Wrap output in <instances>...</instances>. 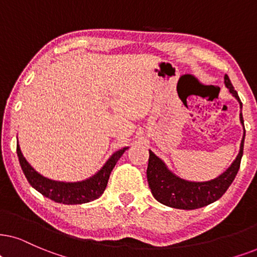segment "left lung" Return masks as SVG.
Here are the masks:
<instances>
[{
  "label": "left lung",
  "instance_id": "obj_1",
  "mask_svg": "<svg viewBox=\"0 0 257 257\" xmlns=\"http://www.w3.org/2000/svg\"><path fill=\"white\" fill-rule=\"evenodd\" d=\"M224 83L228 87L232 96H235L239 102L242 109V103L237 91L233 89L228 74L224 76ZM241 123L244 126L241 112ZM245 135V133H244ZM244 135L241 142V149L236 160L228 170L220 174L216 179L205 181V183H193L186 181L175 177L171 171H168L166 165L159 159L154 153L149 151L148 167H147V180L152 194L155 199L160 201L164 205L174 207V209L194 210L206 206L219 199L226 192L230 185L235 179L237 172L239 170L241 159L243 155V146H244Z\"/></svg>",
  "mask_w": 257,
  "mask_h": 257
}]
</instances>
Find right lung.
Returning a JSON list of instances; mask_svg holds the SVG:
<instances>
[{"label": "right lung", "mask_w": 257, "mask_h": 257, "mask_svg": "<svg viewBox=\"0 0 257 257\" xmlns=\"http://www.w3.org/2000/svg\"><path fill=\"white\" fill-rule=\"evenodd\" d=\"M125 149L128 148L119 149V151L113 153L111 158L102 167V170L93 177H91L90 179L79 181V183H60V181L47 179V178L39 174L37 171H34V168H32L31 165L28 164L24 155H22L19 144L16 146L19 161H20L21 168L24 171L25 177L27 178L28 183L35 190L39 191L42 196L50 198L56 203L67 204V205L89 203V201L95 200L102 196L106 187V184H108L112 168L115 167L116 162L122 157Z\"/></svg>", "instance_id": "add662e5"}]
</instances>
